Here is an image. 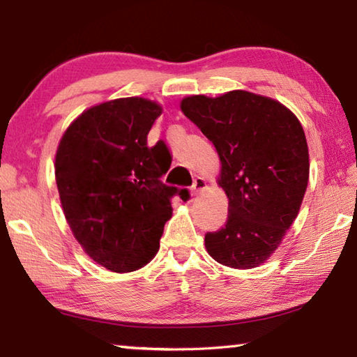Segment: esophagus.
I'll use <instances>...</instances> for the list:
<instances>
[{"mask_svg": "<svg viewBox=\"0 0 357 357\" xmlns=\"http://www.w3.org/2000/svg\"><path fill=\"white\" fill-rule=\"evenodd\" d=\"M204 187H206V181H204L203 178H200V176H197L195 179H193V184L190 187L192 195H197V193L202 192Z\"/></svg>", "mask_w": 357, "mask_h": 357, "instance_id": "esophagus-1", "label": "esophagus"}]
</instances>
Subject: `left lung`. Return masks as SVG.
I'll use <instances>...</instances> for the list:
<instances>
[{
    "label": "left lung",
    "instance_id": "1",
    "mask_svg": "<svg viewBox=\"0 0 357 357\" xmlns=\"http://www.w3.org/2000/svg\"><path fill=\"white\" fill-rule=\"evenodd\" d=\"M181 110L219 153V184L229 200L225 227L204 234L206 250L229 268H255L299 213L309 183L304 129L287 107L247 91L192 96Z\"/></svg>",
    "mask_w": 357,
    "mask_h": 357
}]
</instances>
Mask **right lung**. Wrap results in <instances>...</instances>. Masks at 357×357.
I'll use <instances>...</instances> for the list:
<instances>
[{
	"mask_svg": "<svg viewBox=\"0 0 357 357\" xmlns=\"http://www.w3.org/2000/svg\"><path fill=\"white\" fill-rule=\"evenodd\" d=\"M162 108L142 98L105 102L82 113L59 142L55 174L75 239L113 273L143 268L159 250L172 198L187 189L160 178L172 162L148 134Z\"/></svg>",
	"mask_w": 357,
	"mask_h": 357,
	"instance_id": "1",
	"label": "right lung"
}]
</instances>
